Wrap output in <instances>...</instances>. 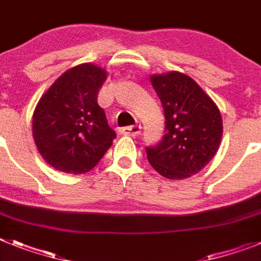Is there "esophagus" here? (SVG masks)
<instances>
[{
    "instance_id": "esophagus-1",
    "label": "esophagus",
    "mask_w": 261,
    "mask_h": 261,
    "mask_svg": "<svg viewBox=\"0 0 261 261\" xmlns=\"http://www.w3.org/2000/svg\"><path fill=\"white\" fill-rule=\"evenodd\" d=\"M140 130H142V126L140 124H135V126H127V127H122L121 134L123 135H128V137H137L139 135Z\"/></svg>"
}]
</instances>
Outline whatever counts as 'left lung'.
<instances>
[{
    "instance_id": "1",
    "label": "left lung",
    "mask_w": 261,
    "mask_h": 261,
    "mask_svg": "<svg viewBox=\"0 0 261 261\" xmlns=\"http://www.w3.org/2000/svg\"><path fill=\"white\" fill-rule=\"evenodd\" d=\"M164 110V135L146 147L155 171L172 180L189 177L214 158L222 138V118L198 84L178 72L151 77Z\"/></svg>"
}]
</instances>
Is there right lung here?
I'll return each mask as SVG.
<instances>
[{
	"label": "right lung",
	"mask_w": 261,
	"mask_h": 261,
	"mask_svg": "<svg viewBox=\"0 0 261 261\" xmlns=\"http://www.w3.org/2000/svg\"><path fill=\"white\" fill-rule=\"evenodd\" d=\"M106 72L81 64L59 77L40 98L33 119L35 144L58 171L88 172L103 158L117 134L97 102Z\"/></svg>",
	"instance_id": "1"
}]
</instances>
